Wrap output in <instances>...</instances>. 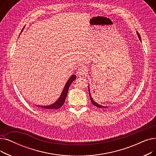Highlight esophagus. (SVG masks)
I'll use <instances>...</instances> for the list:
<instances>
[{
	"label": "esophagus",
	"mask_w": 156,
	"mask_h": 156,
	"mask_svg": "<svg viewBox=\"0 0 156 156\" xmlns=\"http://www.w3.org/2000/svg\"><path fill=\"white\" fill-rule=\"evenodd\" d=\"M87 73V70L86 69L85 67H82L79 68L77 71V74H78L79 76L80 75H85Z\"/></svg>",
	"instance_id": "34e87169"
}]
</instances>
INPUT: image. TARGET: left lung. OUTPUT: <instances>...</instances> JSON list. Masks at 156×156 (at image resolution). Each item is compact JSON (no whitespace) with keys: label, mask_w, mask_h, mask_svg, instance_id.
I'll return each instance as SVG.
<instances>
[{"label":"left lung","mask_w":156,"mask_h":156,"mask_svg":"<svg viewBox=\"0 0 156 156\" xmlns=\"http://www.w3.org/2000/svg\"><path fill=\"white\" fill-rule=\"evenodd\" d=\"M137 34H138V37H139V39L141 40V37H140V34L137 32ZM89 96H90V101H91V103L94 105V106H96V107H98V108H108L107 106H102V105H99V104H98L97 103H96L95 102V101L93 100V99L92 98V97H91V95H90V90H89Z\"/></svg>","instance_id":"obj_1"}]
</instances>
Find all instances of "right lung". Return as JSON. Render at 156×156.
<instances>
[{
	"label": "right lung",
	"instance_id": "obj_1",
	"mask_svg": "<svg viewBox=\"0 0 156 156\" xmlns=\"http://www.w3.org/2000/svg\"><path fill=\"white\" fill-rule=\"evenodd\" d=\"M76 78V76L74 75V74H73V75H72L70 77V78L68 80V81H67L64 88V90L62 92L61 96H60L59 99L56 101L55 103H53L49 106H37L41 108H43V109H46V110H48L58 109V108H60L64 105L65 101H66V97H67V92H68L69 88L71 84L72 83V82Z\"/></svg>",
	"mask_w": 156,
	"mask_h": 156
}]
</instances>
